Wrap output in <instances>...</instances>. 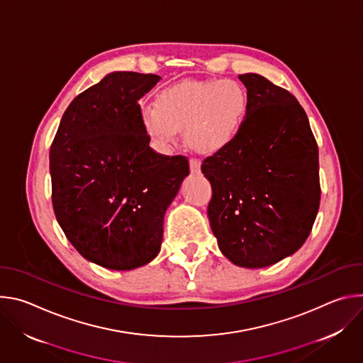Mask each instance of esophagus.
<instances>
[{
	"label": "esophagus",
	"mask_w": 363,
	"mask_h": 363,
	"mask_svg": "<svg viewBox=\"0 0 363 363\" xmlns=\"http://www.w3.org/2000/svg\"><path fill=\"white\" fill-rule=\"evenodd\" d=\"M189 168H191V172H192V174H199V172H201V164H199V161L191 158V160H189Z\"/></svg>",
	"instance_id": "esophagus-1"
}]
</instances>
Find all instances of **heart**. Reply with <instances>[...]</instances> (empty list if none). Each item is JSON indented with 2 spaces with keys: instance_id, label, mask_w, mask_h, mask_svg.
<instances>
[{
  "instance_id": "b5f03b06",
  "label": "heart",
  "mask_w": 363,
  "mask_h": 363,
  "mask_svg": "<svg viewBox=\"0 0 363 363\" xmlns=\"http://www.w3.org/2000/svg\"><path fill=\"white\" fill-rule=\"evenodd\" d=\"M248 106V91L238 80H184L161 90L155 105L140 106V125L160 152H169L184 130L191 149L216 155L235 142Z\"/></svg>"
}]
</instances>
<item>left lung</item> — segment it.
I'll list each match as a JSON object with an SVG mask.
<instances>
[{
    "instance_id": "left-lung-1",
    "label": "left lung",
    "mask_w": 363,
    "mask_h": 363,
    "mask_svg": "<svg viewBox=\"0 0 363 363\" xmlns=\"http://www.w3.org/2000/svg\"><path fill=\"white\" fill-rule=\"evenodd\" d=\"M248 113L235 142L205 158L211 230L221 252L247 269L272 266L307 240L320 203L319 149L297 99L247 73Z\"/></svg>"
}]
</instances>
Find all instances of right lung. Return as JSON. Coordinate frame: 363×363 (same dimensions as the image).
Instances as JSON below:
<instances>
[{
	"label": "right lung",
	"instance_id": "add662e5",
	"mask_svg": "<svg viewBox=\"0 0 363 363\" xmlns=\"http://www.w3.org/2000/svg\"><path fill=\"white\" fill-rule=\"evenodd\" d=\"M157 74L113 72L66 109L50 147L56 218L86 260L133 270L158 255L167 208L185 177V157L149 146L139 99Z\"/></svg>",
	"mask_w": 363,
	"mask_h": 363
}]
</instances>
